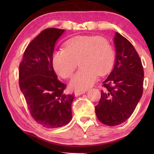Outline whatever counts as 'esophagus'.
Here are the masks:
<instances>
[{"label":"esophagus","instance_id":"1","mask_svg":"<svg viewBox=\"0 0 154 154\" xmlns=\"http://www.w3.org/2000/svg\"><path fill=\"white\" fill-rule=\"evenodd\" d=\"M87 91V90H81V91H76L75 92V96H79L81 95V94H83L84 93H85Z\"/></svg>","mask_w":154,"mask_h":154}]
</instances>
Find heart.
<instances>
[{
	"instance_id": "heart-1",
	"label": "heart",
	"mask_w": 154,
	"mask_h": 154,
	"mask_svg": "<svg viewBox=\"0 0 154 154\" xmlns=\"http://www.w3.org/2000/svg\"><path fill=\"white\" fill-rule=\"evenodd\" d=\"M114 52L110 42L100 36H79L69 40L64 50L55 51L52 56L55 71L63 78H69L77 67L69 87L83 90L92 86L97 75H103L112 66Z\"/></svg>"
}]
</instances>
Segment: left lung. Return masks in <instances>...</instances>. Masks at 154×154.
Masks as SVG:
<instances>
[{
    "mask_svg": "<svg viewBox=\"0 0 154 154\" xmlns=\"http://www.w3.org/2000/svg\"><path fill=\"white\" fill-rule=\"evenodd\" d=\"M116 58L114 68L103 82L97 119L107 126H117L132 115L143 93V69L132 44L118 32L114 38Z\"/></svg>",
    "mask_w": 154,
    "mask_h": 154,
    "instance_id": "obj_1",
    "label": "left lung"
}]
</instances>
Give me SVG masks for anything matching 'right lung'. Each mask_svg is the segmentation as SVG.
<instances>
[{
	"mask_svg": "<svg viewBox=\"0 0 154 154\" xmlns=\"http://www.w3.org/2000/svg\"><path fill=\"white\" fill-rule=\"evenodd\" d=\"M65 30L42 31L32 40L19 67V86L35 122L47 128L67 125L72 119L73 94H66V85L57 79L52 56L55 44Z\"/></svg>",
	"mask_w": 154,
	"mask_h": 154,
	"instance_id": "obj_1",
	"label": "right lung"
}]
</instances>
